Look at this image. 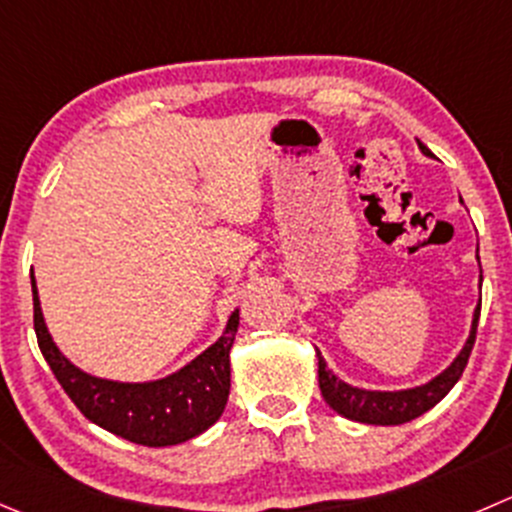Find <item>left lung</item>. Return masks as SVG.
Masks as SVG:
<instances>
[{
    "instance_id": "1",
    "label": "left lung",
    "mask_w": 512,
    "mask_h": 512,
    "mask_svg": "<svg viewBox=\"0 0 512 512\" xmlns=\"http://www.w3.org/2000/svg\"><path fill=\"white\" fill-rule=\"evenodd\" d=\"M420 152L425 157H433V152L418 140ZM463 202V200H460ZM480 267V255H475ZM480 285H483V270H480ZM480 320V300L473 310V322H470V332L465 345L460 347V352L455 355V360L445 367L443 372H438L435 377H430L423 385H415V388H403V390H367L350 385L342 377H337L335 372L327 367L325 357L320 355V350H315L317 355V380H320V390L325 403L335 410L337 415L347 420H355V423L365 425H403L410 420L420 418L423 413H428L430 408L440 403L445 395L453 390L455 382L463 375L465 365H468V357L473 352L475 345V330H478Z\"/></svg>"
}]
</instances>
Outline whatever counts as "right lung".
Wrapping results in <instances>:
<instances>
[{
	"label": "right lung",
	"mask_w": 512,
	"mask_h": 512,
	"mask_svg": "<svg viewBox=\"0 0 512 512\" xmlns=\"http://www.w3.org/2000/svg\"><path fill=\"white\" fill-rule=\"evenodd\" d=\"M29 277L39 350L84 418L147 448L187 443L220 420L230 395V350L240 325V310L232 312L222 335L180 370L157 380H109L89 375L59 350L44 322L34 270Z\"/></svg>",
	"instance_id": "1"
}]
</instances>
